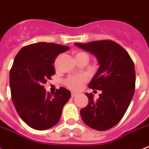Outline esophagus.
<instances>
[{
	"instance_id": "34e87169",
	"label": "esophagus",
	"mask_w": 149,
	"mask_h": 149,
	"mask_svg": "<svg viewBox=\"0 0 149 149\" xmlns=\"http://www.w3.org/2000/svg\"><path fill=\"white\" fill-rule=\"evenodd\" d=\"M77 95H78V94H77V93H75V92H72V93H71V96H72V97H76Z\"/></svg>"
}]
</instances>
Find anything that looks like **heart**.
Returning a JSON list of instances; mask_svg holds the SVG:
<instances>
[{
	"label": "heart",
	"instance_id": "heart-1",
	"mask_svg": "<svg viewBox=\"0 0 149 149\" xmlns=\"http://www.w3.org/2000/svg\"><path fill=\"white\" fill-rule=\"evenodd\" d=\"M76 59H80V58H86L88 61L89 56L87 53L83 52H77L75 54ZM87 80V77L84 75H79V76H72V77H68L65 79V85L67 87L73 91H78L81 87L86 81Z\"/></svg>",
	"mask_w": 149,
	"mask_h": 149
}]
</instances>
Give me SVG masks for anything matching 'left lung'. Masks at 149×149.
I'll return each mask as SVG.
<instances>
[{
  "mask_svg": "<svg viewBox=\"0 0 149 149\" xmlns=\"http://www.w3.org/2000/svg\"><path fill=\"white\" fill-rule=\"evenodd\" d=\"M75 45L97 58L99 68L89 87L102 91L97 99L87 93L89 102L80 110L83 121L97 130H106L120 122L135 89L134 65L126 50L112 40H96Z\"/></svg>",
  "mask_w": 149,
  "mask_h": 149,
  "instance_id": "left-lung-1",
  "label": "left lung"
}]
</instances>
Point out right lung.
<instances>
[{"label":"right lung","mask_w":149,"mask_h":149,"mask_svg":"<svg viewBox=\"0 0 149 149\" xmlns=\"http://www.w3.org/2000/svg\"><path fill=\"white\" fill-rule=\"evenodd\" d=\"M69 49L60 44L39 42L23 47L15 58L10 70L11 99L20 118L33 129L47 130L57 124L71 97L64 87L51 95L44 87L55 74L52 64L57 55Z\"/></svg>","instance_id":"obj_1"}]
</instances>
